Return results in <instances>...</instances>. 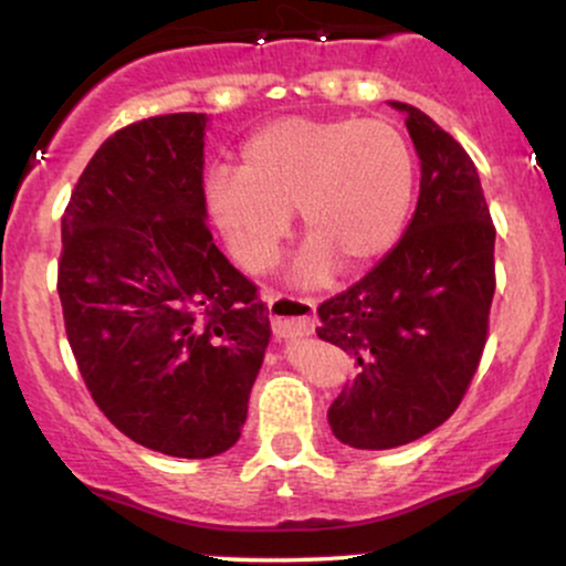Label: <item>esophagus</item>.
<instances>
[{
  "instance_id": "obj_1",
  "label": "esophagus",
  "mask_w": 566,
  "mask_h": 566,
  "mask_svg": "<svg viewBox=\"0 0 566 566\" xmlns=\"http://www.w3.org/2000/svg\"><path fill=\"white\" fill-rule=\"evenodd\" d=\"M265 301H269L271 319H274V335L279 340H295V337H305L314 333L316 303L311 301V297L269 292Z\"/></svg>"
}]
</instances>
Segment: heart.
<instances>
[{"mask_svg": "<svg viewBox=\"0 0 566 566\" xmlns=\"http://www.w3.org/2000/svg\"><path fill=\"white\" fill-rule=\"evenodd\" d=\"M418 165L399 127L356 116H284L250 135L239 170L207 178V205L233 255L263 271L276 261L301 210L308 250L305 279H319L333 258L365 265L399 239L415 197Z\"/></svg>", "mask_w": 566, "mask_h": 566, "instance_id": "1", "label": "heart"}]
</instances>
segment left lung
<instances>
[{
	"label": "left lung",
	"instance_id": "8db88e82",
	"mask_svg": "<svg viewBox=\"0 0 566 566\" xmlns=\"http://www.w3.org/2000/svg\"><path fill=\"white\" fill-rule=\"evenodd\" d=\"M420 197L405 237L348 290L324 301L322 340L356 359L327 420L343 444L391 450L439 428L482 361L495 295V226L469 154L407 103Z\"/></svg>",
	"mask_w": 566,
	"mask_h": 566
}]
</instances>
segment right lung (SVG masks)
Instances as JSON below:
<instances>
[{"instance_id": "add662e5", "label": "right lung", "mask_w": 566, "mask_h": 566, "mask_svg": "<svg viewBox=\"0 0 566 566\" xmlns=\"http://www.w3.org/2000/svg\"><path fill=\"white\" fill-rule=\"evenodd\" d=\"M205 114L116 129L61 218L57 295L84 386L125 437L172 458L237 444L271 340L258 284L212 242Z\"/></svg>"}]
</instances>
